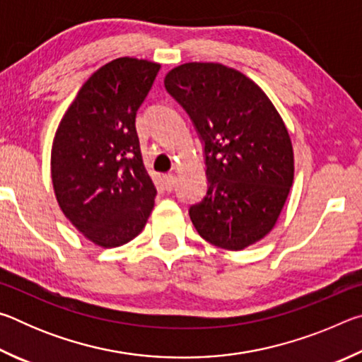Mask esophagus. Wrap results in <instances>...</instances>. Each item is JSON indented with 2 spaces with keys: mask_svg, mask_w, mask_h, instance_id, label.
<instances>
[{
  "mask_svg": "<svg viewBox=\"0 0 362 362\" xmlns=\"http://www.w3.org/2000/svg\"><path fill=\"white\" fill-rule=\"evenodd\" d=\"M175 185V175L174 174H168L164 175V187H166V189H173Z\"/></svg>",
  "mask_w": 362,
  "mask_h": 362,
  "instance_id": "1",
  "label": "esophagus"
}]
</instances>
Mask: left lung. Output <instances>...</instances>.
Segmentation results:
<instances>
[{
    "label": "left lung",
    "mask_w": 362,
    "mask_h": 362,
    "mask_svg": "<svg viewBox=\"0 0 362 362\" xmlns=\"http://www.w3.org/2000/svg\"><path fill=\"white\" fill-rule=\"evenodd\" d=\"M164 86L204 142L207 193L189 207L196 231L226 250L260 241L293 182V148L278 110L259 84L222 64H182Z\"/></svg>",
    "instance_id": "left-lung-1"
}]
</instances>
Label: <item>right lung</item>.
<instances>
[{"label":"right lung","instance_id":"add662e5","mask_svg":"<svg viewBox=\"0 0 362 362\" xmlns=\"http://www.w3.org/2000/svg\"><path fill=\"white\" fill-rule=\"evenodd\" d=\"M159 69L134 57L100 66L78 90L54 136L51 177L60 211L103 249L139 236L155 206L136 115Z\"/></svg>","mask_w":362,"mask_h":362}]
</instances>
